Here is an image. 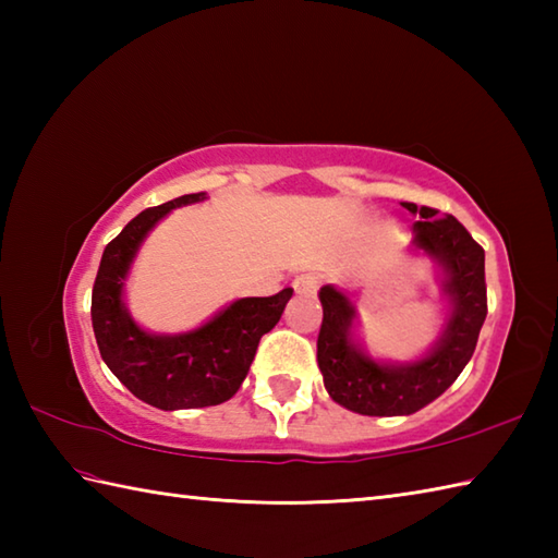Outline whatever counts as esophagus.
Returning a JSON list of instances; mask_svg holds the SVG:
<instances>
[{
  "instance_id": "1",
  "label": "esophagus",
  "mask_w": 558,
  "mask_h": 558,
  "mask_svg": "<svg viewBox=\"0 0 558 558\" xmlns=\"http://www.w3.org/2000/svg\"><path fill=\"white\" fill-rule=\"evenodd\" d=\"M318 286H322V280L312 276V272H302V276L292 280V288L298 294H314L318 290Z\"/></svg>"
}]
</instances>
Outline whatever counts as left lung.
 Instances as JSON below:
<instances>
[{
    "label": "left lung",
    "instance_id": "1",
    "mask_svg": "<svg viewBox=\"0 0 558 558\" xmlns=\"http://www.w3.org/2000/svg\"><path fill=\"white\" fill-rule=\"evenodd\" d=\"M402 208L417 216L412 225V248L424 252L441 268L448 310L434 345L414 362L374 360L354 336L357 306L348 294L333 286H324L318 292L324 324L316 340V360L324 386L338 405L369 417L412 414L441 396L465 369L487 318L484 248L453 216L408 201Z\"/></svg>",
    "mask_w": 558,
    "mask_h": 558
}]
</instances>
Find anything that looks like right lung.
Returning <instances> with one entry per match:
<instances>
[{
  "label": "right lung",
  "mask_w": 558,
  "mask_h": 558,
  "mask_svg": "<svg viewBox=\"0 0 558 558\" xmlns=\"http://www.w3.org/2000/svg\"><path fill=\"white\" fill-rule=\"evenodd\" d=\"M206 192L172 198L141 210L105 246L93 286L90 318L102 362L132 393L158 410L210 408L230 400L248 374L258 340L276 326L292 288L272 298H242L225 306L204 326L186 333H150L124 304L129 270L148 232L170 210L198 204Z\"/></svg>",
  "instance_id": "obj_1"
}]
</instances>
